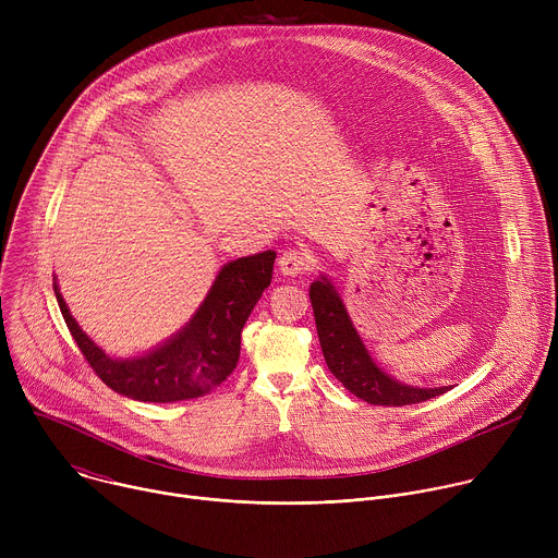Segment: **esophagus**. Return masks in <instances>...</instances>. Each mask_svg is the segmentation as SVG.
I'll return each instance as SVG.
<instances>
[{"label":"esophagus","mask_w":558,"mask_h":558,"mask_svg":"<svg viewBox=\"0 0 558 558\" xmlns=\"http://www.w3.org/2000/svg\"><path fill=\"white\" fill-rule=\"evenodd\" d=\"M313 267V256L308 250H287L280 258H278V269L282 276L295 278L304 271H308Z\"/></svg>","instance_id":"34e87169"}]
</instances>
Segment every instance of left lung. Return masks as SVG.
<instances>
[{"mask_svg": "<svg viewBox=\"0 0 558 558\" xmlns=\"http://www.w3.org/2000/svg\"><path fill=\"white\" fill-rule=\"evenodd\" d=\"M308 298L327 366L344 384V388L360 400L375 407H407L433 400V397L444 395L450 388L411 386L381 371L353 327L338 289L327 276L311 282Z\"/></svg>", "mask_w": 558, "mask_h": 558, "instance_id": "1", "label": "left lung"}]
</instances>
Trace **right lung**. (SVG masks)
Segmentation results:
<instances>
[{
  "label": "right lung",
  "mask_w": 558,
  "mask_h": 558,
  "mask_svg": "<svg viewBox=\"0 0 558 558\" xmlns=\"http://www.w3.org/2000/svg\"><path fill=\"white\" fill-rule=\"evenodd\" d=\"M276 252H263L220 267L196 313L166 342L132 357L108 355L72 317L57 278L52 289L63 320L95 373L136 402H183L220 386L241 357V333L250 313L271 284Z\"/></svg>",
  "instance_id": "obj_1"
}]
</instances>
